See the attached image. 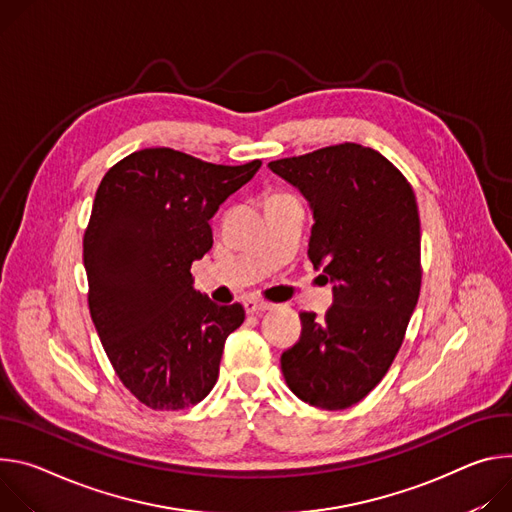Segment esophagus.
<instances>
[{"label": "esophagus", "instance_id": "esophagus-1", "mask_svg": "<svg viewBox=\"0 0 512 512\" xmlns=\"http://www.w3.org/2000/svg\"><path fill=\"white\" fill-rule=\"evenodd\" d=\"M244 309H246V313H264V311H268L270 309V305L268 303H264V301H260V299H246L244 301Z\"/></svg>", "mask_w": 512, "mask_h": 512}]
</instances>
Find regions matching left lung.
Here are the masks:
<instances>
[{"label": "left lung", "instance_id": "left-lung-1", "mask_svg": "<svg viewBox=\"0 0 512 512\" xmlns=\"http://www.w3.org/2000/svg\"><path fill=\"white\" fill-rule=\"evenodd\" d=\"M268 166L309 201L307 254L333 282V305L323 319L301 313V339L280 368L301 401L348 409L388 372L419 301L417 199L399 168L354 142Z\"/></svg>", "mask_w": 512, "mask_h": 512}]
</instances>
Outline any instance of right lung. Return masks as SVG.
I'll use <instances>...</instances> for the list:
<instances>
[{"instance_id":"1","label":"right lung","mask_w":512,"mask_h":512,"mask_svg":"<svg viewBox=\"0 0 512 512\" xmlns=\"http://www.w3.org/2000/svg\"><path fill=\"white\" fill-rule=\"evenodd\" d=\"M260 166L146 148L113 164L95 193L83 238L91 319L113 370L154 411L203 401L244 323L240 303L193 289L191 264L213 246L209 219Z\"/></svg>"}]
</instances>
